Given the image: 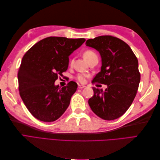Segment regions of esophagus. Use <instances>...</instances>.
I'll list each match as a JSON object with an SVG mask.
<instances>
[{
	"instance_id": "obj_1",
	"label": "esophagus",
	"mask_w": 160,
	"mask_h": 160,
	"mask_svg": "<svg viewBox=\"0 0 160 160\" xmlns=\"http://www.w3.org/2000/svg\"><path fill=\"white\" fill-rule=\"evenodd\" d=\"M84 88H85V86L83 85H78V88L79 89H83Z\"/></svg>"
}]
</instances>
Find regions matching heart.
<instances>
[{"mask_svg": "<svg viewBox=\"0 0 160 160\" xmlns=\"http://www.w3.org/2000/svg\"><path fill=\"white\" fill-rule=\"evenodd\" d=\"M96 56L97 55H95V53L93 51H90V50L86 51L83 53V57L87 61H88L89 60H90L91 59V58H93V57H96ZM86 77H87V75H78L77 78L79 82H81V83H84L86 80Z\"/></svg>", "mask_w": 160, "mask_h": 160, "instance_id": "obj_1", "label": "heart"}]
</instances>
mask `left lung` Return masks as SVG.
<instances>
[{
  "mask_svg": "<svg viewBox=\"0 0 160 160\" xmlns=\"http://www.w3.org/2000/svg\"><path fill=\"white\" fill-rule=\"evenodd\" d=\"M85 45L101 57V71L92 82L108 86L104 91L93 88L94 95L88 103L100 118L118 119L126 112L137 93L140 82L137 57L126 42L112 36L90 38Z\"/></svg>",
  "mask_w": 160,
  "mask_h": 160,
  "instance_id": "1",
  "label": "left lung"
}]
</instances>
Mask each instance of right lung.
Listing matches in <instances>:
<instances>
[{
  "label": "right lung",
  "mask_w": 160,
  "mask_h": 160,
  "mask_svg": "<svg viewBox=\"0 0 160 160\" xmlns=\"http://www.w3.org/2000/svg\"><path fill=\"white\" fill-rule=\"evenodd\" d=\"M85 38L47 37L35 43L22 57L18 72V89L24 103L37 119L52 122L69 107L77 84L61 88L55 81L69 66V57Z\"/></svg>",
  "instance_id": "right-lung-1"
}]
</instances>
